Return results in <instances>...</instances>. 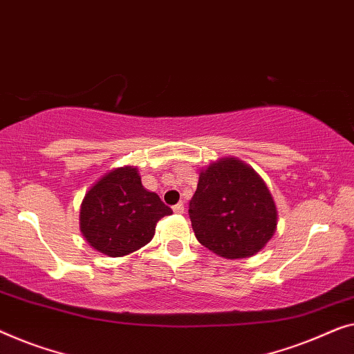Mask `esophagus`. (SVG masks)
Wrapping results in <instances>:
<instances>
[{
  "mask_svg": "<svg viewBox=\"0 0 354 354\" xmlns=\"http://www.w3.org/2000/svg\"><path fill=\"white\" fill-rule=\"evenodd\" d=\"M173 212L178 213V215H183V213H184V205H183V203H176V205L173 207Z\"/></svg>",
  "mask_w": 354,
  "mask_h": 354,
  "instance_id": "1",
  "label": "esophagus"
}]
</instances>
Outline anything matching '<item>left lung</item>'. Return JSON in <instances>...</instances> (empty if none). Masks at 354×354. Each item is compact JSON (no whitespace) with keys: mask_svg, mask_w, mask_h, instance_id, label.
<instances>
[{"mask_svg":"<svg viewBox=\"0 0 354 354\" xmlns=\"http://www.w3.org/2000/svg\"><path fill=\"white\" fill-rule=\"evenodd\" d=\"M189 216L197 241L227 260L255 255L277 229L271 191L236 157H223L201 170Z\"/></svg>","mask_w":354,"mask_h":354,"instance_id":"8db88e82","label":"left lung"}]
</instances>
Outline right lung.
I'll use <instances>...</instances> for the list:
<instances>
[{"label":"right lung","mask_w":354,"mask_h":354,"mask_svg":"<svg viewBox=\"0 0 354 354\" xmlns=\"http://www.w3.org/2000/svg\"><path fill=\"white\" fill-rule=\"evenodd\" d=\"M171 208L142 186L136 167L113 168L84 194L80 231L96 252L125 257L152 241L160 218Z\"/></svg>","instance_id":"1"}]
</instances>
